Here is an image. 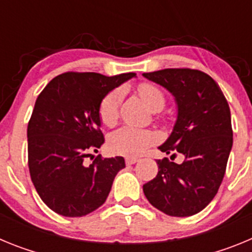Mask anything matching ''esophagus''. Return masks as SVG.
I'll return each mask as SVG.
<instances>
[{"label":"esophagus","instance_id":"obj_1","mask_svg":"<svg viewBox=\"0 0 252 252\" xmlns=\"http://www.w3.org/2000/svg\"><path fill=\"white\" fill-rule=\"evenodd\" d=\"M125 161H126V164H127V165H131V164H135V162L139 161V159H137V158L127 157L126 159H125Z\"/></svg>","mask_w":252,"mask_h":252}]
</instances>
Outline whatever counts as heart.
Wrapping results in <instances>:
<instances>
[{"label": "heart", "mask_w": 252, "mask_h": 252, "mask_svg": "<svg viewBox=\"0 0 252 252\" xmlns=\"http://www.w3.org/2000/svg\"><path fill=\"white\" fill-rule=\"evenodd\" d=\"M137 93L146 106L153 111H160L166 103L164 91L151 82H141L137 86ZM124 91L116 88L103 97L99 103L98 116L102 124L107 127H112L117 124L120 117ZM157 135L151 130L137 128L133 126H122L112 132L108 137V146L115 154L136 157L157 141Z\"/></svg>", "instance_id": "1"}]
</instances>
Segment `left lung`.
Segmentation results:
<instances>
[{"mask_svg": "<svg viewBox=\"0 0 252 252\" xmlns=\"http://www.w3.org/2000/svg\"><path fill=\"white\" fill-rule=\"evenodd\" d=\"M165 87L178 103V120L160 150L183 154L182 164L158 160L159 171L142 189L148 201L168 216L188 217L206 208L223 180L232 148L228 102L212 77L190 68L144 73Z\"/></svg>", "mask_w": 252, "mask_h": 252, "instance_id": "obj_1", "label": "left lung"}]
</instances>
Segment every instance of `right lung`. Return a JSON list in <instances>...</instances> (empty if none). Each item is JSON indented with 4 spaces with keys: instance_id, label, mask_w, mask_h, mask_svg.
I'll use <instances>...</instances> for the list:
<instances>
[{
    "instance_id": "obj_1",
    "label": "right lung",
    "mask_w": 252,
    "mask_h": 252,
    "mask_svg": "<svg viewBox=\"0 0 252 252\" xmlns=\"http://www.w3.org/2000/svg\"><path fill=\"white\" fill-rule=\"evenodd\" d=\"M135 75L66 72L37 95L28 125L29 170L37 194L58 215L82 217L106 202L125 159L95 157L90 165L84 159L104 142L101 101Z\"/></svg>"
}]
</instances>
